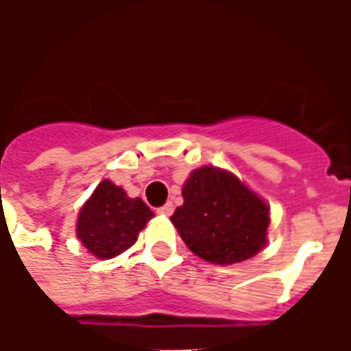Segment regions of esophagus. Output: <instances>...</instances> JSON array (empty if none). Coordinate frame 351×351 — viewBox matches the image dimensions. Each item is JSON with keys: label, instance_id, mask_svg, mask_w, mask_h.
Returning <instances> with one entry per match:
<instances>
[{"label": "esophagus", "instance_id": "1", "mask_svg": "<svg viewBox=\"0 0 351 351\" xmlns=\"http://www.w3.org/2000/svg\"><path fill=\"white\" fill-rule=\"evenodd\" d=\"M158 213L163 214V216H171V214L175 213V206H173V203H165V205L158 208Z\"/></svg>", "mask_w": 351, "mask_h": 351}]
</instances>
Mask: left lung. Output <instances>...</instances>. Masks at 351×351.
I'll list each match as a JSON object with an SVG mask.
<instances>
[{
    "mask_svg": "<svg viewBox=\"0 0 351 351\" xmlns=\"http://www.w3.org/2000/svg\"><path fill=\"white\" fill-rule=\"evenodd\" d=\"M184 205L171 216L186 246L210 263L254 258L267 243L269 206L235 175L218 167L191 171Z\"/></svg>",
    "mask_w": 351,
    "mask_h": 351,
    "instance_id": "obj_1",
    "label": "left lung"
}]
</instances>
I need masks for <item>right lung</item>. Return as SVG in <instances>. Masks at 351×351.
Wrapping results in <instances>:
<instances>
[{"mask_svg":"<svg viewBox=\"0 0 351 351\" xmlns=\"http://www.w3.org/2000/svg\"><path fill=\"white\" fill-rule=\"evenodd\" d=\"M152 216L143 199L128 197L123 188L103 180L80 208L77 237L92 256L110 259L135 244Z\"/></svg>","mask_w":351,"mask_h":351,"instance_id":"add662e5","label":"right lung"}]
</instances>
